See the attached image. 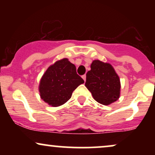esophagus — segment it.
Wrapping results in <instances>:
<instances>
[{
  "mask_svg": "<svg viewBox=\"0 0 155 155\" xmlns=\"http://www.w3.org/2000/svg\"><path fill=\"white\" fill-rule=\"evenodd\" d=\"M81 77H82V79H84V81H86V75H83L82 76H81Z\"/></svg>",
  "mask_w": 155,
  "mask_h": 155,
  "instance_id": "34e87169",
  "label": "esophagus"
}]
</instances>
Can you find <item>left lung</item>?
<instances>
[{
	"mask_svg": "<svg viewBox=\"0 0 155 155\" xmlns=\"http://www.w3.org/2000/svg\"><path fill=\"white\" fill-rule=\"evenodd\" d=\"M90 68L91 70L86 74L85 86L93 98L106 106L118 100L120 95V80L111 64L96 60L92 61Z\"/></svg>",
	"mask_w": 155,
	"mask_h": 155,
	"instance_id": "1",
	"label": "left lung"
}]
</instances>
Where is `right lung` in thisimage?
Segmentation results:
<instances>
[{"label":"right lung","mask_w":155,"mask_h":155,"mask_svg":"<svg viewBox=\"0 0 155 155\" xmlns=\"http://www.w3.org/2000/svg\"><path fill=\"white\" fill-rule=\"evenodd\" d=\"M84 82L76 74L75 65L67 58H63L48 68L41 79L38 87L41 98L53 107L61 106Z\"/></svg>","instance_id":"obj_1"}]
</instances>
